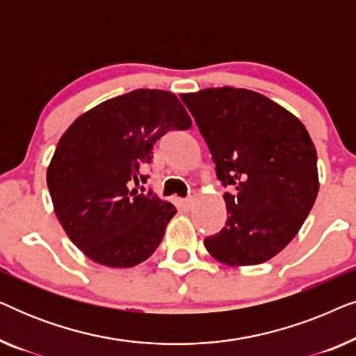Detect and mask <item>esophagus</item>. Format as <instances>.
Listing matches in <instances>:
<instances>
[{"mask_svg": "<svg viewBox=\"0 0 356 356\" xmlns=\"http://www.w3.org/2000/svg\"><path fill=\"white\" fill-rule=\"evenodd\" d=\"M193 202H194V197H193V196L183 199V207H184V209H189V207L193 206Z\"/></svg>", "mask_w": 356, "mask_h": 356, "instance_id": "34e87169", "label": "esophagus"}]
</instances>
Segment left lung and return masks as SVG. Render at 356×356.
I'll list each match as a JSON object with an SVG mask.
<instances>
[{
	"label": "left lung",
	"mask_w": 356,
	"mask_h": 356,
	"mask_svg": "<svg viewBox=\"0 0 356 356\" xmlns=\"http://www.w3.org/2000/svg\"><path fill=\"white\" fill-rule=\"evenodd\" d=\"M225 193L227 222L204 246L228 266L269 261L293 240L318 196V155L303 123L257 92L181 94Z\"/></svg>",
	"instance_id": "8db88e82"
}]
</instances>
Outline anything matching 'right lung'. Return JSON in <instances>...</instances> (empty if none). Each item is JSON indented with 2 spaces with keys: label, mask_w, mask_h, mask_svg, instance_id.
I'll use <instances>...</instances> for the list:
<instances>
[{
  "label": "right lung",
  "mask_w": 356,
  "mask_h": 356,
  "mask_svg": "<svg viewBox=\"0 0 356 356\" xmlns=\"http://www.w3.org/2000/svg\"><path fill=\"white\" fill-rule=\"evenodd\" d=\"M191 128L177 95L138 89L79 116L61 136L47 172L56 217L84 254L108 267H134L154 254L177 207L138 193L154 144Z\"/></svg>",
  "instance_id": "add662e5"
}]
</instances>
